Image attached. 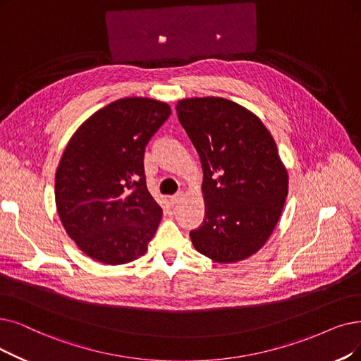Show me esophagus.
Wrapping results in <instances>:
<instances>
[{
	"instance_id": "34e87169",
	"label": "esophagus",
	"mask_w": 361,
	"mask_h": 361,
	"mask_svg": "<svg viewBox=\"0 0 361 361\" xmlns=\"http://www.w3.org/2000/svg\"><path fill=\"white\" fill-rule=\"evenodd\" d=\"M182 197H183V192H182V191L176 192L175 195H171V197H170V204H178L179 201L182 200Z\"/></svg>"
}]
</instances>
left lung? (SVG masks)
Returning <instances> with one entry per match:
<instances>
[{
	"instance_id": "left-lung-1",
	"label": "left lung",
	"mask_w": 361,
	"mask_h": 361,
	"mask_svg": "<svg viewBox=\"0 0 361 361\" xmlns=\"http://www.w3.org/2000/svg\"><path fill=\"white\" fill-rule=\"evenodd\" d=\"M178 118L203 166L204 221L190 233L214 262L243 261L276 228L289 178L271 133L255 114L224 97L183 99Z\"/></svg>"
}]
</instances>
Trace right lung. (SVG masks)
<instances>
[{
  "label": "right lung",
  "mask_w": 361,
  "mask_h": 361,
  "mask_svg": "<svg viewBox=\"0 0 361 361\" xmlns=\"http://www.w3.org/2000/svg\"><path fill=\"white\" fill-rule=\"evenodd\" d=\"M167 104L124 97L85 120L56 170V207L68 235L97 262L123 265L147 252L161 207L147 188L143 155L170 117Z\"/></svg>",
  "instance_id": "obj_1"
}]
</instances>
